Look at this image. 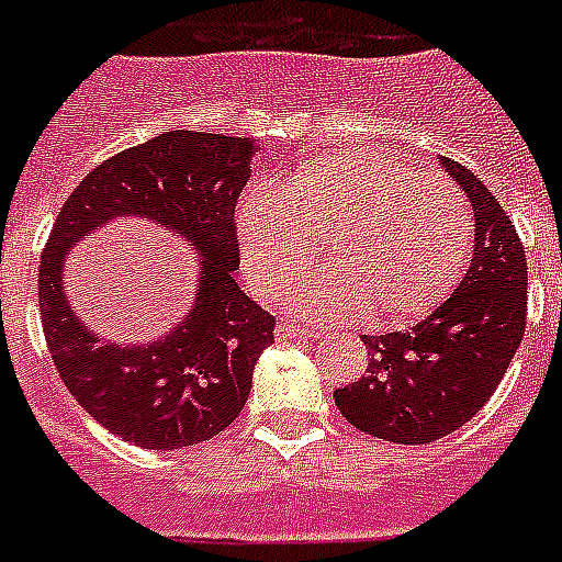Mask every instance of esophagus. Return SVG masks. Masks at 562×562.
Returning a JSON list of instances; mask_svg holds the SVG:
<instances>
[{
    "label": "esophagus",
    "instance_id": "34e87169",
    "mask_svg": "<svg viewBox=\"0 0 562 562\" xmlns=\"http://www.w3.org/2000/svg\"><path fill=\"white\" fill-rule=\"evenodd\" d=\"M314 337H319L317 328H305V325H294V323L277 325V339H314Z\"/></svg>",
    "mask_w": 562,
    "mask_h": 562
}]
</instances>
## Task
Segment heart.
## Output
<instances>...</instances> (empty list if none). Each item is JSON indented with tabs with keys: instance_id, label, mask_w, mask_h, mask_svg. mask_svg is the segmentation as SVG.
<instances>
[{
	"instance_id": "heart-1",
	"label": "heart",
	"mask_w": 562,
	"mask_h": 562,
	"mask_svg": "<svg viewBox=\"0 0 562 562\" xmlns=\"http://www.w3.org/2000/svg\"><path fill=\"white\" fill-rule=\"evenodd\" d=\"M243 266L262 294L308 266L314 239L328 266L300 273L282 300L323 323L374 311L405 323L440 303L471 245L460 188L431 168H408L376 148L328 150L285 182H257L239 205Z\"/></svg>"
}]
</instances>
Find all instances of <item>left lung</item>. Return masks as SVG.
<instances>
[{
  "instance_id": "8db88e82",
  "label": "left lung",
  "mask_w": 562,
  "mask_h": 562,
  "mask_svg": "<svg viewBox=\"0 0 562 562\" xmlns=\"http://www.w3.org/2000/svg\"><path fill=\"white\" fill-rule=\"evenodd\" d=\"M474 209V257L454 294L408 331L362 337L369 369L334 391L353 428L423 446L465 426L488 403L526 331L529 271L512 220L480 177L442 157Z\"/></svg>"
}]
</instances>
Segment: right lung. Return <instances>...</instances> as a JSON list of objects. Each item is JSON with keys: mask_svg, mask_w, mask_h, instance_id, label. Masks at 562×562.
I'll return each instance as SVG.
<instances>
[{"mask_svg": "<svg viewBox=\"0 0 562 562\" xmlns=\"http://www.w3.org/2000/svg\"><path fill=\"white\" fill-rule=\"evenodd\" d=\"M254 139L165 131L97 165L56 216L40 266V311L63 383L99 426L139 449L171 451L228 428L251 391L273 317L239 291L237 209ZM120 215L173 229L198 251V294L182 324L150 344L102 340L69 308L64 257Z\"/></svg>", "mask_w": 562, "mask_h": 562, "instance_id": "obj_1", "label": "right lung"}]
</instances>
